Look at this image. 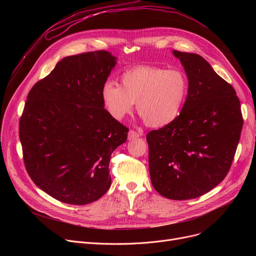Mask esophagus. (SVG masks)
Returning a JSON list of instances; mask_svg holds the SVG:
<instances>
[{
  "label": "esophagus",
  "instance_id": "esophagus-1",
  "mask_svg": "<svg viewBox=\"0 0 256 256\" xmlns=\"http://www.w3.org/2000/svg\"><path fill=\"white\" fill-rule=\"evenodd\" d=\"M141 136V134L140 132H136V130H130V132H128V140H134V139H137V138H139Z\"/></svg>",
  "mask_w": 256,
  "mask_h": 256
}]
</instances>
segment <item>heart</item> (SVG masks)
<instances>
[{
  "instance_id": "1",
  "label": "heart",
  "mask_w": 256,
  "mask_h": 256,
  "mask_svg": "<svg viewBox=\"0 0 256 256\" xmlns=\"http://www.w3.org/2000/svg\"><path fill=\"white\" fill-rule=\"evenodd\" d=\"M121 87L108 80L102 88L104 106L113 118L130 114L137 102V112L145 124L162 128L176 120L189 89L180 70L158 66H137L120 76Z\"/></svg>"
}]
</instances>
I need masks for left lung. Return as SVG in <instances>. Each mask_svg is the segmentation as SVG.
Instances as JSON below:
<instances>
[{"label":"left lung","mask_w":256,"mask_h":256,"mask_svg":"<svg viewBox=\"0 0 256 256\" xmlns=\"http://www.w3.org/2000/svg\"><path fill=\"white\" fill-rule=\"evenodd\" d=\"M189 80L178 117L152 130L150 180L156 191L173 200L193 199L227 176L240 141L243 116L234 87L197 54L173 50Z\"/></svg>","instance_id":"left-lung-1"}]
</instances>
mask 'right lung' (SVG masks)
<instances>
[{
	"mask_svg": "<svg viewBox=\"0 0 256 256\" xmlns=\"http://www.w3.org/2000/svg\"><path fill=\"white\" fill-rule=\"evenodd\" d=\"M115 65L106 50L65 57L26 98L20 120L24 166L39 189L61 202L91 204L111 186L110 156L128 132L102 98Z\"/></svg>",
	"mask_w": 256,
	"mask_h": 256,
	"instance_id": "obj_1",
	"label": "right lung"
}]
</instances>
